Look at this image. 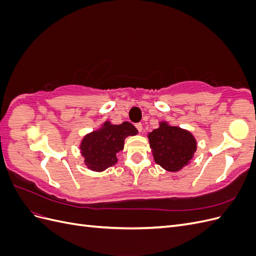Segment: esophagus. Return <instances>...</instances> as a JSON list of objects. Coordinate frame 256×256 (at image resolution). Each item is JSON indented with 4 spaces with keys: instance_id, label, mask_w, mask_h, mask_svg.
<instances>
[{
    "instance_id": "1",
    "label": "esophagus",
    "mask_w": 256,
    "mask_h": 256,
    "mask_svg": "<svg viewBox=\"0 0 256 256\" xmlns=\"http://www.w3.org/2000/svg\"><path fill=\"white\" fill-rule=\"evenodd\" d=\"M136 128L138 129V132H141V131L143 130V126H142V124H141V122H138V124H136Z\"/></svg>"
}]
</instances>
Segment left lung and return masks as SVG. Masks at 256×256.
I'll list each match as a JSON object with an SVG mask.
<instances>
[{"instance_id": "left-lung-1", "label": "left lung", "mask_w": 256, "mask_h": 256, "mask_svg": "<svg viewBox=\"0 0 256 256\" xmlns=\"http://www.w3.org/2000/svg\"><path fill=\"white\" fill-rule=\"evenodd\" d=\"M156 164L166 171L176 172L188 164L196 150V141L187 130L161 122L148 134Z\"/></svg>"}]
</instances>
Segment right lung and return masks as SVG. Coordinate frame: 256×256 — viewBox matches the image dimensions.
Segmentation results:
<instances>
[{
	"label": "right lung",
	"instance_id": "add662e5",
	"mask_svg": "<svg viewBox=\"0 0 256 256\" xmlns=\"http://www.w3.org/2000/svg\"><path fill=\"white\" fill-rule=\"evenodd\" d=\"M136 134V128L129 122L120 125L104 122L102 129L92 131L82 140L80 148L85 164L96 172L114 166L118 162L116 154L124 148L125 138Z\"/></svg>",
	"mask_w": 256,
	"mask_h": 256
}]
</instances>
